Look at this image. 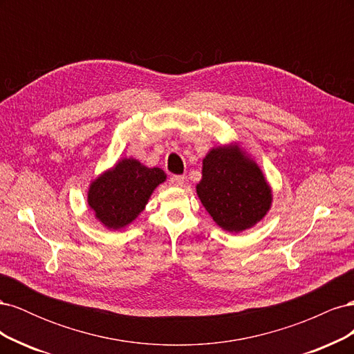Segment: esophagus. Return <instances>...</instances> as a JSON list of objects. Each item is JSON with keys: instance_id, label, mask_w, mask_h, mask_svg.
I'll list each match as a JSON object with an SVG mask.
<instances>
[{"instance_id": "obj_1", "label": "esophagus", "mask_w": 354, "mask_h": 354, "mask_svg": "<svg viewBox=\"0 0 354 354\" xmlns=\"http://www.w3.org/2000/svg\"><path fill=\"white\" fill-rule=\"evenodd\" d=\"M169 186H174V187H181L185 185V177L183 176H171L168 180Z\"/></svg>"}]
</instances>
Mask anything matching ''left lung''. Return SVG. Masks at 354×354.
<instances>
[{
	"label": "left lung",
	"mask_w": 354,
	"mask_h": 354,
	"mask_svg": "<svg viewBox=\"0 0 354 354\" xmlns=\"http://www.w3.org/2000/svg\"><path fill=\"white\" fill-rule=\"evenodd\" d=\"M202 164L198 196L221 229L239 233L270 209L272 190L261 169L238 146L212 149Z\"/></svg>",
	"instance_id": "obj_1"
}]
</instances>
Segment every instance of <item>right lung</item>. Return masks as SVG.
Listing matches in <instances>:
<instances>
[{"label": "right lung", "mask_w": 354, "mask_h": 354, "mask_svg": "<svg viewBox=\"0 0 354 354\" xmlns=\"http://www.w3.org/2000/svg\"><path fill=\"white\" fill-rule=\"evenodd\" d=\"M165 178L160 168H147L133 158L122 159L93 181L88 205L106 227L118 230L145 209L152 192Z\"/></svg>", "instance_id": "obj_1"}]
</instances>
